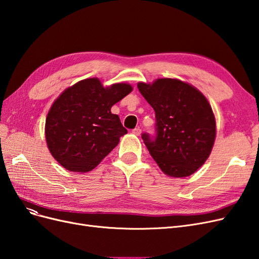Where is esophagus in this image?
Masks as SVG:
<instances>
[{"label": "esophagus", "mask_w": 259, "mask_h": 259, "mask_svg": "<svg viewBox=\"0 0 259 259\" xmlns=\"http://www.w3.org/2000/svg\"><path fill=\"white\" fill-rule=\"evenodd\" d=\"M132 133H133V134H134V135H136V136H139L140 134H142V130H140L139 127H136V128H134V130L132 131Z\"/></svg>", "instance_id": "esophagus-1"}]
</instances>
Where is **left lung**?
<instances>
[{
    "instance_id": "1",
    "label": "left lung",
    "mask_w": 259,
    "mask_h": 259,
    "mask_svg": "<svg viewBox=\"0 0 259 259\" xmlns=\"http://www.w3.org/2000/svg\"><path fill=\"white\" fill-rule=\"evenodd\" d=\"M155 112V136L142 138L164 174L187 177L205 163L216 136L215 116L203 94L176 79L138 83Z\"/></svg>"
}]
</instances>
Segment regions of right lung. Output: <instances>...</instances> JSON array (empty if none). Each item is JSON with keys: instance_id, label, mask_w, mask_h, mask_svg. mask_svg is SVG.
Masks as SVG:
<instances>
[{"instance_id": "1", "label": "right lung", "mask_w": 259, "mask_h": 259, "mask_svg": "<svg viewBox=\"0 0 259 259\" xmlns=\"http://www.w3.org/2000/svg\"><path fill=\"white\" fill-rule=\"evenodd\" d=\"M132 90L125 83L104 88L92 77L62 92L45 122L46 143L55 160L71 171L95 168L127 133L111 107Z\"/></svg>"}]
</instances>
